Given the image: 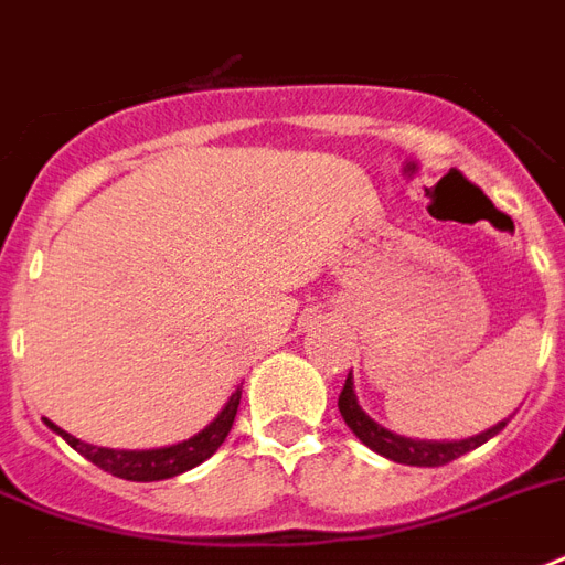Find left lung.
Wrapping results in <instances>:
<instances>
[{
    "mask_svg": "<svg viewBox=\"0 0 565 565\" xmlns=\"http://www.w3.org/2000/svg\"><path fill=\"white\" fill-rule=\"evenodd\" d=\"M339 414L345 419V426L358 435L369 449H375L379 456L390 461H398V465H414V468H440V465H449L452 459H459L470 449L482 447L486 440H491L498 431H503L509 419H500L498 426L479 431L473 438L465 440H414L402 438V435H393L390 428L379 426L375 419L369 417L366 411L358 405V393H354V381H351V372H348L345 387L339 393Z\"/></svg>",
    "mask_w": 565,
    "mask_h": 565,
    "instance_id": "1",
    "label": "left lung"
}]
</instances>
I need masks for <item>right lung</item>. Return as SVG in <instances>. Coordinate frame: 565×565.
Listing matches in <instances>:
<instances>
[{
  "label": "right lung",
  "instance_id": "1",
  "mask_svg": "<svg viewBox=\"0 0 565 565\" xmlns=\"http://www.w3.org/2000/svg\"><path fill=\"white\" fill-rule=\"evenodd\" d=\"M237 405H241V387L228 396L226 408L220 411L217 417H214V423H207L199 435L160 449L95 447V444H86V440L67 435L65 428H58L56 423H50V419H44V423L53 428L56 435H62L79 456H86L92 465H97V468L106 470V473L130 479V482H157V479L178 477V473H184V470L196 468V465H202L205 459H211L220 449V444L226 440L232 423H235Z\"/></svg>",
  "mask_w": 565,
  "mask_h": 565
}]
</instances>
